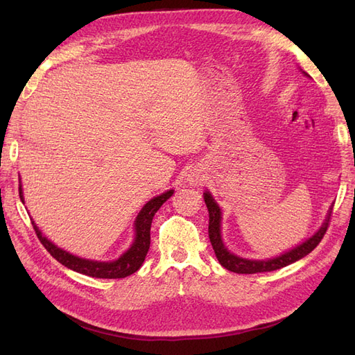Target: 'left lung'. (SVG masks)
I'll return each instance as SVG.
<instances>
[{
    "label": "left lung",
    "instance_id": "8db88e82",
    "mask_svg": "<svg viewBox=\"0 0 355 355\" xmlns=\"http://www.w3.org/2000/svg\"><path fill=\"white\" fill-rule=\"evenodd\" d=\"M308 75V73H305ZM204 202H206L207 210H209V239L211 243V247L214 250V254H216L219 263L227 268L228 271L237 272V274H256V272H270L280 270V268H284L290 263H293L299 259H302L308 253L313 252L318 243L323 240L324 234L327 231L329 222H330V213L331 209L327 213V218L324 223L321 225V228L313 235V237L304 241L302 244L296 245L295 249L288 250L283 253L282 256H277L274 259H268V261H250V259H244V257L235 256L231 253L227 247L223 245L222 237H220V220H222V213L220 209L216 204V201L213 200L211 194L207 191L204 192Z\"/></svg>",
    "mask_w": 355,
    "mask_h": 355
}]
</instances>
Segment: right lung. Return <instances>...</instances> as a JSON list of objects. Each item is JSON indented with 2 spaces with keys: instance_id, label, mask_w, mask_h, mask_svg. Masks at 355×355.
<instances>
[{
  "instance_id": "obj_1",
  "label": "right lung",
  "mask_w": 355,
  "mask_h": 355,
  "mask_svg": "<svg viewBox=\"0 0 355 355\" xmlns=\"http://www.w3.org/2000/svg\"><path fill=\"white\" fill-rule=\"evenodd\" d=\"M173 192H175L173 189H170L164 192V194L149 200L145 204L135 220L136 237L132 247L118 257L116 261H112V262L89 261V259H83V257H78V256H73L65 250H62L60 247L53 244L46 237H42V234L34 223V220H32V227H34L38 240L41 241L42 245L46 247L47 252L55 257L58 262L69 268V270L84 275H89V277H96V278H124V277L132 275L142 266L145 256L149 250V244H151V223H153L154 214L161 206H163V202H166L171 196H173ZM19 196H20V200L24 201L22 184L19 185Z\"/></svg>"
}]
</instances>
